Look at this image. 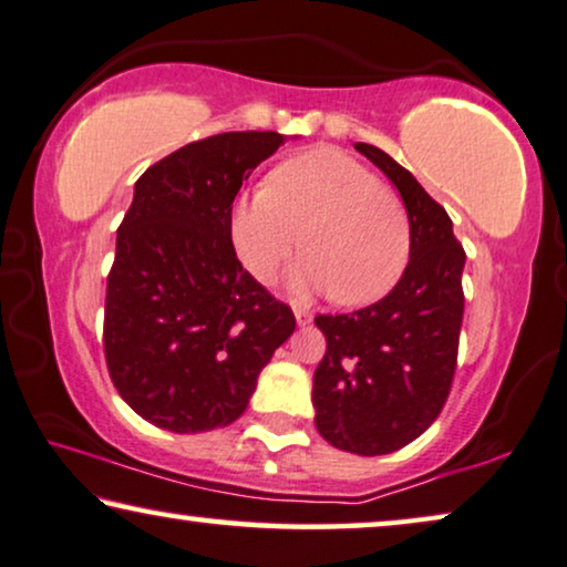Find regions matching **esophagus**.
<instances>
[{
	"instance_id": "1",
	"label": "esophagus",
	"mask_w": 567,
	"mask_h": 567,
	"mask_svg": "<svg viewBox=\"0 0 567 567\" xmlns=\"http://www.w3.org/2000/svg\"><path fill=\"white\" fill-rule=\"evenodd\" d=\"M295 321H298V326H308L310 313H308V310H302V308H295Z\"/></svg>"
}]
</instances>
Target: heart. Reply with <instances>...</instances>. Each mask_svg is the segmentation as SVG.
<instances>
[{
	"instance_id": "heart-1",
	"label": "heart",
	"mask_w": 567,
	"mask_h": 567,
	"mask_svg": "<svg viewBox=\"0 0 567 567\" xmlns=\"http://www.w3.org/2000/svg\"><path fill=\"white\" fill-rule=\"evenodd\" d=\"M230 241L259 282H272L302 246L308 257L290 275L295 292L367 306L403 275L411 226L398 195L364 164L337 148H313L277 166L269 187L238 197Z\"/></svg>"
}]
</instances>
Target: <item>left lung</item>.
Here are the masks:
<instances>
[{
	"label": "left lung",
	"mask_w": 567,
	"mask_h": 567,
	"mask_svg": "<svg viewBox=\"0 0 567 567\" xmlns=\"http://www.w3.org/2000/svg\"><path fill=\"white\" fill-rule=\"evenodd\" d=\"M393 182L409 213L411 251L385 298L341 316H318L326 354L313 374L316 429L337 450L374 457L411 444L450 395L465 295V251L452 220L409 169L370 143H354Z\"/></svg>",
	"instance_id": "8db88e82"
}]
</instances>
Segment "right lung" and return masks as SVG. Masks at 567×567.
Segmentation results:
<instances>
[{"mask_svg":"<svg viewBox=\"0 0 567 567\" xmlns=\"http://www.w3.org/2000/svg\"><path fill=\"white\" fill-rule=\"evenodd\" d=\"M287 135L238 131L148 166L117 228L105 298V360L148 424L200 434L234 424L295 316L241 267L230 210Z\"/></svg>","mask_w":567,"mask_h":567,"instance_id":"1","label":"right lung"}]
</instances>
